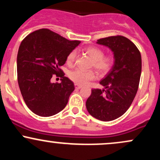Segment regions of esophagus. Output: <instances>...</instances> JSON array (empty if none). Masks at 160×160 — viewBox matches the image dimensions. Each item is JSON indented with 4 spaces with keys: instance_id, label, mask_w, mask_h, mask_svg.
Here are the masks:
<instances>
[{
    "instance_id": "obj_1",
    "label": "esophagus",
    "mask_w": 160,
    "mask_h": 160,
    "mask_svg": "<svg viewBox=\"0 0 160 160\" xmlns=\"http://www.w3.org/2000/svg\"><path fill=\"white\" fill-rule=\"evenodd\" d=\"M82 86H80V85H78V84H75V89H81Z\"/></svg>"
}]
</instances>
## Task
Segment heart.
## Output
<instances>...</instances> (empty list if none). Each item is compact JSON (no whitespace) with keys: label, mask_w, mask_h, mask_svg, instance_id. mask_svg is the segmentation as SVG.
Listing matches in <instances>:
<instances>
[{"label":"heart","mask_w":160,"mask_h":160,"mask_svg":"<svg viewBox=\"0 0 160 160\" xmlns=\"http://www.w3.org/2000/svg\"><path fill=\"white\" fill-rule=\"evenodd\" d=\"M85 52L92 59V66L101 73H106L111 68L114 62V58L111 55L104 56V52L98 47H91L85 49ZM77 59V51L72 50L68 53L66 58V63L68 66L74 65ZM69 78L78 85H86L96 78L93 71H83L81 69H74L69 73Z\"/></svg>","instance_id":"1"}]
</instances>
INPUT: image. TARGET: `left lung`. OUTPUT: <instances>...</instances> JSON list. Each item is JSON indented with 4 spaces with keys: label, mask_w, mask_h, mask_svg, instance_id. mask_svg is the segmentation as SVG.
Instances as JSON below:
<instances>
[{
    "label": "left lung",
    "mask_w": 160,
    "mask_h": 160,
    "mask_svg": "<svg viewBox=\"0 0 160 160\" xmlns=\"http://www.w3.org/2000/svg\"><path fill=\"white\" fill-rule=\"evenodd\" d=\"M97 43L111 49L115 62L100 81L104 89H92L86 106L95 118L111 121L126 113L136 95L141 74V56L136 46L126 37L101 38Z\"/></svg>",
    "instance_id": "left-lung-1"
}]
</instances>
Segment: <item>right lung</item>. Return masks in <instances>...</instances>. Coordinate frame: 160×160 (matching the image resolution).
<instances>
[{
  "label": "right lung",
  "mask_w": 160,
  "mask_h": 160,
  "mask_svg": "<svg viewBox=\"0 0 160 160\" xmlns=\"http://www.w3.org/2000/svg\"><path fill=\"white\" fill-rule=\"evenodd\" d=\"M68 40L47 28L27 35L17 55V79L21 94L28 108L40 117H50L60 112L74 90V82L60 68L70 52L80 44ZM62 82L52 84V76Z\"/></svg>",
  "instance_id": "1"
}]
</instances>
